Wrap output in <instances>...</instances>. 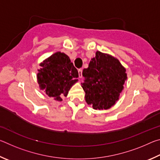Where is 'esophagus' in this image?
Instances as JSON below:
<instances>
[{
    "mask_svg": "<svg viewBox=\"0 0 160 160\" xmlns=\"http://www.w3.org/2000/svg\"><path fill=\"white\" fill-rule=\"evenodd\" d=\"M82 69H79L78 70V74H79V78H81L82 77Z\"/></svg>",
    "mask_w": 160,
    "mask_h": 160,
    "instance_id": "esophagus-1",
    "label": "esophagus"
}]
</instances>
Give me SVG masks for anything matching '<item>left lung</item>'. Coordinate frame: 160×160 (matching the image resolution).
<instances>
[{
  "mask_svg": "<svg viewBox=\"0 0 160 160\" xmlns=\"http://www.w3.org/2000/svg\"><path fill=\"white\" fill-rule=\"evenodd\" d=\"M85 101L94 109H108L115 104L127 79L126 69L117 58L97 51L88 68L83 69Z\"/></svg>",
  "mask_w": 160,
  "mask_h": 160,
  "instance_id": "1",
  "label": "left lung"
}]
</instances>
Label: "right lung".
<instances>
[{"label": "right lung", "mask_w": 160, "mask_h": 160, "mask_svg": "<svg viewBox=\"0 0 160 160\" xmlns=\"http://www.w3.org/2000/svg\"><path fill=\"white\" fill-rule=\"evenodd\" d=\"M37 81L39 88L48 97L56 101H62L71 87L77 82L78 70L66 54L56 52L40 63Z\"/></svg>", "instance_id": "add662e5"}]
</instances>
